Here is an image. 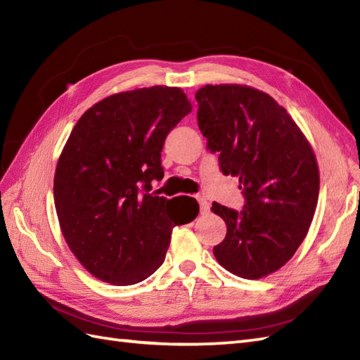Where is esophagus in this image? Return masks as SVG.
I'll use <instances>...</instances> for the list:
<instances>
[{
	"mask_svg": "<svg viewBox=\"0 0 360 360\" xmlns=\"http://www.w3.org/2000/svg\"><path fill=\"white\" fill-rule=\"evenodd\" d=\"M196 199H198L199 207H200V214H207L210 211V202L207 200V198L204 195H198Z\"/></svg>",
	"mask_w": 360,
	"mask_h": 360,
	"instance_id": "obj_1",
	"label": "esophagus"
}]
</instances>
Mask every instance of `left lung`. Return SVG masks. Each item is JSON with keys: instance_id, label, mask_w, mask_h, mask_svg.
<instances>
[{"instance_id": "obj_1", "label": "left lung", "mask_w": 360, "mask_h": 360, "mask_svg": "<svg viewBox=\"0 0 360 360\" xmlns=\"http://www.w3.org/2000/svg\"><path fill=\"white\" fill-rule=\"evenodd\" d=\"M198 124L220 170L238 178L246 204L237 211L213 202L226 237L213 248L226 271L259 280L288 263L306 238L319 195V169L306 135L283 106L248 85L196 91Z\"/></svg>"}]
</instances>
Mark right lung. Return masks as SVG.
I'll return each mask as SVG.
<instances>
[{"mask_svg":"<svg viewBox=\"0 0 360 360\" xmlns=\"http://www.w3.org/2000/svg\"><path fill=\"white\" fill-rule=\"evenodd\" d=\"M190 112L181 88L156 85L100 100L71 131L54 173V205L68 248L96 278L146 280L162 264L173 226L196 219L199 207L195 213L149 193L164 176L165 136Z\"/></svg>","mask_w":360,"mask_h":360,"instance_id":"add662e5","label":"right lung"}]
</instances>
